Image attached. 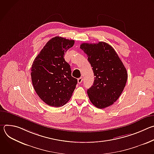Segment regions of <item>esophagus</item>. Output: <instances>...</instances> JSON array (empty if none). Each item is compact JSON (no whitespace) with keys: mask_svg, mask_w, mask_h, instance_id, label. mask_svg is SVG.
I'll use <instances>...</instances> for the list:
<instances>
[{"mask_svg":"<svg viewBox=\"0 0 154 154\" xmlns=\"http://www.w3.org/2000/svg\"><path fill=\"white\" fill-rule=\"evenodd\" d=\"M83 78L82 77H80V78H79L78 79H77V82H78V83H81L82 82H83Z\"/></svg>","mask_w":154,"mask_h":154,"instance_id":"34e87169","label":"esophagus"}]
</instances>
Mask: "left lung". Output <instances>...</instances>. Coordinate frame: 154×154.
<instances>
[{"mask_svg":"<svg viewBox=\"0 0 154 154\" xmlns=\"http://www.w3.org/2000/svg\"><path fill=\"white\" fill-rule=\"evenodd\" d=\"M95 76L93 86L87 90L91 103L105 108L115 102L122 93L127 80V70L115 49L105 42L82 43Z\"/></svg>","mask_w":154,"mask_h":154,"instance_id":"1","label":"left lung"}]
</instances>
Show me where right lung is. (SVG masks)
I'll return each instance as SVG.
<instances>
[{
  "label": "right lung",
  "instance_id": "1",
  "mask_svg": "<svg viewBox=\"0 0 154 154\" xmlns=\"http://www.w3.org/2000/svg\"><path fill=\"white\" fill-rule=\"evenodd\" d=\"M74 40L55 36L50 39L35 58L31 68L34 89L46 104L59 107L66 103L75 88L77 80L71 75L64 54Z\"/></svg>",
  "mask_w": 154,
  "mask_h": 154
}]
</instances>
